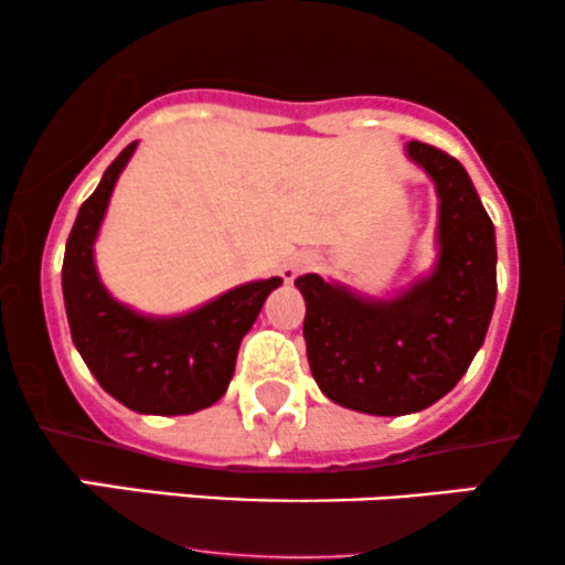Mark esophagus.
Returning <instances> with one entry per match:
<instances>
[{
  "mask_svg": "<svg viewBox=\"0 0 565 565\" xmlns=\"http://www.w3.org/2000/svg\"><path fill=\"white\" fill-rule=\"evenodd\" d=\"M310 268H313V257H310V255H291L289 260L281 265V278L287 284H291L297 276L305 274V270H310Z\"/></svg>",
  "mask_w": 565,
  "mask_h": 565,
  "instance_id": "34e87169",
  "label": "esophagus"
}]
</instances>
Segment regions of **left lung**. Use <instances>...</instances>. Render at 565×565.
<instances>
[{
  "mask_svg": "<svg viewBox=\"0 0 565 565\" xmlns=\"http://www.w3.org/2000/svg\"><path fill=\"white\" fill-rule=\"evenodd\" d=\"M406 157L436 185L438 231L430 274L393 297H366L305 274V345L321 393L353 412H423L462 380L481 350L497 302V236L476 185L449 153L406 142Z\"/></svg>",
  "mask_w": 565,
  "mask_h": 565,
  "instance_id": "8db88e82",
  "label": "left lung"
}]
</instances>
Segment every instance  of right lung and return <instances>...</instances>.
<instances>
[{"instance_id": "right-lung-1", "label": "right lung", "mask_w": 565, "mask_h": 565, "mask_svg": "<svg viewBox=\"0 0 565 565\" xmlns=\"http://www.w3.org/2000/svg\"><path fill=\"white\" fill-rule=\"evenodd\" d=\"M138 140L103 172L95 193L79 206L63 257V300L71 340L95 380L119 404L138 414H193L228 391L238 345L260 316L265 297L281 278L233 287L215 300L178 316L138 313L103 287L95 242L114 185Z\"/></svg>"}]
</instances>
